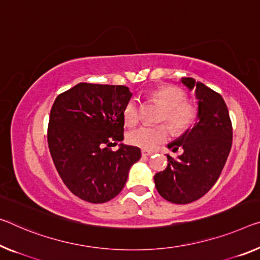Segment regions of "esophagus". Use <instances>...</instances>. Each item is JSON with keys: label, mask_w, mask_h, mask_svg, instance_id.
<instances>
[{"label": "esophagus", "mask_w": 260, "mask_h": 260, "mask_svg": "<svg viewBox=\"0 0 260 260\" xmlns=\"http://www.w3.org/2000/svg\"><path fill=\"white\" fill-rule=\"evenodd\" d=\"M152 154H153V152H151V151H146V150L142 151L143 157H150V155H152Z\"/></svg>", "instance_id": "esophagus-1"}]
</instances>
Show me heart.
Here are the masks:
<instances>
[{
  "mask_svg": "<svg viewBox=\"0 0 260 260\" xmlns=\"http://www.w3.org/2000/svg\"><path fill=\"white\" fill-rule=\"evenodd\" d=\"M151 96L165 109L162 119L169 123L175 133H182L193 125L197 119V108L186 101V94L178 87L167 86L154 90ZM123 116L127 125H134L138 122V101L131 98L125 103ZM170 136L166 125H142L127 135V142L131 145L138 146L144 150H153L159 144L167 141Z\"/></svg>",
  "mask_w": 260,
  "mask_h": 260,
  "instance_id": "obj_1",
  "label": "heart"
}]
</instances>
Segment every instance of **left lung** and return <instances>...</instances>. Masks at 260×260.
Returning a JSON list of instances; mask_svg holds the SVG:
<instances>
[{
    "instance_id": "left-lung-1",
    "label": "left lung",
    "mask_w": 260,
    "mask_h": 260,
    "mask_svg": "<svg viewBox=\"0 0 260 260\" xmlns=\"http://www.w3.org/2000/svg\"><path fill=\"white\" fill-rule=\"evenodd\" d=\"M188 90L195 89L198 116L194 125L167 147L182 149L174 160L167 155V167L155 173V188L167 201L185 205L208 193L219 178L233 143V126L224 100L205 83L181 78Z\"/></svg>"
}]
</instances>
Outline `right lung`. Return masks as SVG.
<instances>
[{"mask_svg": "<svg viewBox=\"0 0 260 260\" xmlns=\"http://www.w3.org/2000/svg\"><path fill=\"white\" fill-rule=\"evenodd\" d=\"M125 86L81 82L58 95L52 106L47 143L62 181L90 203H105L124 187L130 167L141 159L139 147L121 143Z\"/></svg>", "mask_w": 260, "mask_h": 260, "instance_id": "right-lung-1", "label": "right lung"}]
</instances>
